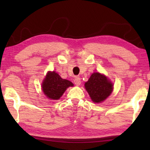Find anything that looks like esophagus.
Masks as SVG:
<instances>
[{"instance_id":"esophagus-1","label":"esophagus","mask_w":150,"mask_h":150,"mask_svg":"<svg viewBox=\"0 0 150 150\" xmlns=\"http://www.w3.org/2000/svg\"><path fill=\"white\" fill-rule=\"evenodd\" d=\"M74 82L75 85H81V79H80L79 77H76L74 79Z\"/></svg>"}]
</instances>
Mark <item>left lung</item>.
Masks as SVG:
<instances>
[{
    "mask_svg": "<svg viewBox=\"0 0 150 150\" xmlns=\"http://www.w3.org/2000/svg\"><path fill=\"white\" fill-rule=\"evenodd\" d=\"M85 89L93 102H103L112 91V84L105 76L98 72L92 74L85 84Z\"/></svg>",
    "mask_w": 150,
    "mask_h": 150,
    "instance_id": "8db88e82",
    "label": "left lung"
}]
</instances>
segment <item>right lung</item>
Instances as JSON below:
<instances>
[{"label":"right lung","mask_w":150,"mask_h":150,"mask_svg":"<svg viewBox=\"0 0 150 150\" xmlns=\"http://www.w3.org/2000/svg\"><path fill=\"white\" fill-rule=\"evenodd\" d=\"M73 83L61 77L55 71H49L42 83V90L47 97L52 100H58Z\"/></svg>","instance_id":"right-lung-1"}]
</instances>
